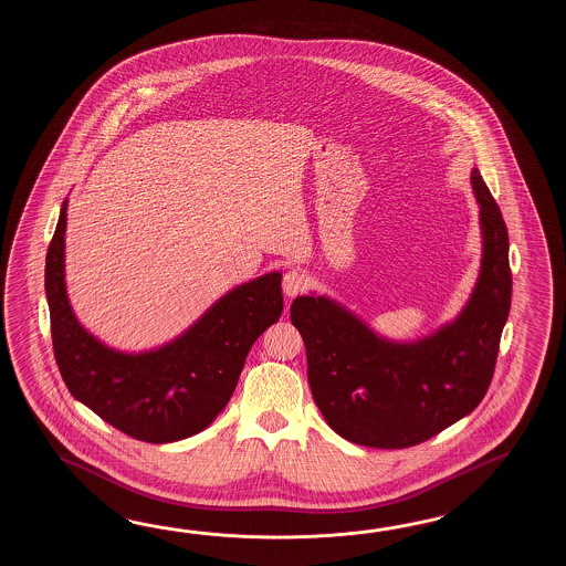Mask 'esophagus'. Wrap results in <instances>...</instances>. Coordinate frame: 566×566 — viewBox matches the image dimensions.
I'll return each mask as SVG.
<instances>
[{
  "instance_id": "esophagus-1",
  "label": "esophagus",
  "mask_w": 566,
  "mask_h": 566,
  "mask_svg": "<svg viewBox=\"0 0 566 566\" xmlns=\"http://www.w3.org/2000/svg\"><path fill=\"white\" fill-rule=\"evenodd\" d=\"M305 287H307V279L297 269H291V271L283 275V291H285V295H289V297L301 295Z\"/></svg>"
}]
</instances>
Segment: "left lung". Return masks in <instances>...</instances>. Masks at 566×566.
Instances as JSON below:
<instances>
[{
	"mask_svg": "<svg viewBox=\"0 0 566 566\" xmlns=\"http://www.w3.org/2000/svg\"><path fill=\"white\" fill-rule=\"evenodd\" d=\"M483 259L470 303L417 344H392L325 297H297L291 322L307 352V380L327 424L352 443L407 449L470 415L492 385L512 303L507 229L480 171Z\"/></svg>",
	"mask_w": 566,
	"mask_h": 566,
	"instance_id": "8db88e82",
	"label": "left lung"
}]
</instances>
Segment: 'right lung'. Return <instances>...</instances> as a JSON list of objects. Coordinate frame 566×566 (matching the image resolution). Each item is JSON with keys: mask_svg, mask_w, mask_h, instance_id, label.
I'll return each mask as SVG.
<instances>
[{"mask_svg": "<svg viewBox=\"0 0 566 566\" xmlns=\"http://www.w3.org/2000/svg\"><path fill=\"white\" fill-rule=\"evenodd\" d=\"M66 202L46 253L52 348L62 380L103 421L145 443L205 431L227 407L249 349L283 312L281 273H269L214 303L168 346L120 354L76 322L64 287Z\"/></svg>", "mask_w": 566, "mask_h": 566, "instance_id": "right-lung-1", "label": "right lung"}]
</instances>
